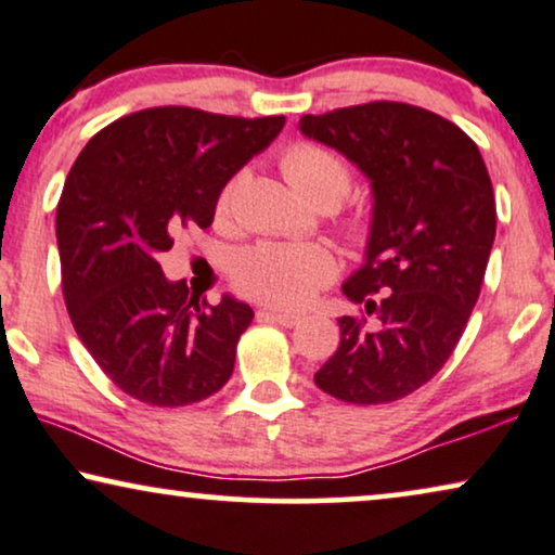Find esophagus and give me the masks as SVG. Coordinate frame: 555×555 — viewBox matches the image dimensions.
<instances>
[{"instance_id": "esophagus-1", "label": "esophagus", "mask_w": 555, "mask_h": 555, "mask_svg": "<svg viewBox=\"0 0 555 555\" xmlns=\"http://www.w3.org/2000/svg\"><path fill=\"white\" fill-rule=\"evenodd\" d=\"M260 318H268V321H272V323H280V325H285V328H293V325H298L300 323V315H293V313H278V310H260V313H257Z\"/></svg>"}]
</instances>
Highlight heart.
<instances>
[{"label": "heart", "mask_w": 555, "mask_h": 555, "mask_svg": "<svg viewBox=\"0 0 555 555\" xmlns=\"http://www.w3.org/2000/svg\"><path fill=\"white\" fill-rule=\"evenodd\" d=\"M283 171L291 184L313 204L340 202L351 189V171L344 158L321 143H293L283 154ZM242 177H232L217 196V217L232 209ZM346 237L361 245L369 240V217H351L344 224ZM336 278V260L321 245H283L264 242L234 257L232 280L249 298L275 308H302L323 285Z\"/></svg>", "instance_id": "1"}]
</instances>
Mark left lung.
Masks as SVG:
<instances>
[{
  "label": "left lung",
  "mask_w": 555,
  "mask_h": 555,
  "mask_svg": "<svg viewBox=\"0 0 555 555\" xmlns=\"http://www.w3.org/2000/svg\"><path fill=\"white\" fill-rule=\"evenodd\" d=\"M298 128L344 154L374 196L366 257L344 293L378 325L338 318V351L315 384L348 404L404 399L444 366L480 298L495 242L488 166L462 128L409 103L302 116Z\"/></svg>",
  "instance_id": "1"
}]
</instances>
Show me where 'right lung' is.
<instances>
[{"label":"right lung","instance_id":"1","mask_svg":"<svg viewBox=\"0 0 555 555\" xmlns=\"http://www.w3.org/2000/svg\"><path fill=\"white\" fill-rule=\"evenodd\" d=\"M283 116L234 118L164 105L118 118L67 173L55 232L73 328L103 374L151 406H186L230 382L247 302L189 298L156 255L215 219L222 186L283 131Z\"/></svg>","mask_w":555,"mask_h":555}]
</instances>
